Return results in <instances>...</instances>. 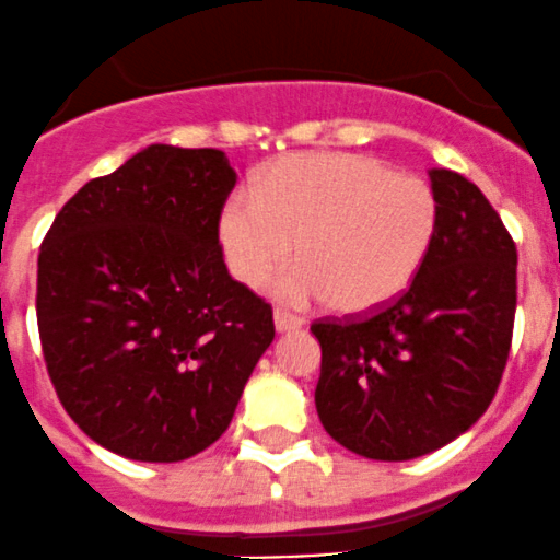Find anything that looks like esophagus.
Returning a JSON list of instances; mask_svg holds the SVG:
<instances>
[{
	"label": "esophagus",
	"mask_w": 560,
	"mask_h": 560,
	"mask_svg": "<svg viewBox=\"0 0 560 560\" xmlns=\"http://www.w3.org/2000/svg\"><path fill=\"white\" fill-rule=\"evenodd\" d=\"M273 322H276V330L279 332H290V330H298V327L306 325V319H303V316L284 312V308H276Z\"/></svg>",
	"instance_id": "esophagus-1"
}]
</instances>
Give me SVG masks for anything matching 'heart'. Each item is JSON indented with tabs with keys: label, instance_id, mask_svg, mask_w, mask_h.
Returning <instances> with one entry per match:
<instances>
[{
	"label": "heart",
	"instance_id": "heart-1",
	"mask_svg": "<svg viewBox=\"0 0 560 560\" xmlns=\"http://www.w3.org/2000/svg\"><path fill=\"white\" fill-rule=\"evenodd\" d=\"M439 228L431 186L376 156L301 151L270 162L254 195L219 211V246L230 273L257 287L292 257L301 265L273 284L284 301L327 298L363 314L395 301L425 262Z\"/></svg>",
	"mask_w": 560,
	"mask_h": 560
}]
</instances>
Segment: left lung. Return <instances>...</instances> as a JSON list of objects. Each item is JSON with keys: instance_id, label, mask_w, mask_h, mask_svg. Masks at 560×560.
<instances>
[{"instance_id": "1", "label": "left lung", "mask_w": 560, "mask_h": 560, "mask_svg": "<svg viewBox=\"0 0 560 560\" xmlns=\"http://www.w3.org/2000/svg\"><path fill=\"white\" fill-rule=\"evenodd\" d=\"M439 228L398 301L319 319L316 415L341 447L411 460L466 433L493 400L512 347L517 248L488 197L433 167Z\"/></svg>"}]
</instances>
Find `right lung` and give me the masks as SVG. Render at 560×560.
<instances>
[{
	"instance_id": "right-lung-1",
	"label": "right lung",
	"mask_w": 560,
	"mask_h": 560,
	"mask_svg": "<svg viewBox=\"0 0 560 560\" xmlns=\"http://www.w3.org/2000/svg\"><path fill=\"white\" fill-rule=\"evenodd\" d=\"M235 180L224 151L154 143L83 184L39 246L48 376L110 453L175 463L211 447L273 341V312L219 246Z\"/></svg>"
}]
</instances>
